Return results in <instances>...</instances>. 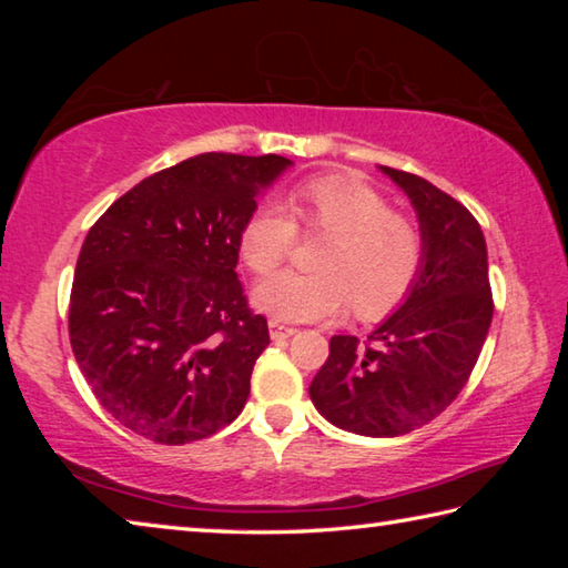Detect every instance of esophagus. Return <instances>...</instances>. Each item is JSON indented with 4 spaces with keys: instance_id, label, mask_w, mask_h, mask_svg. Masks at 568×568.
I'll use <instances>...</instances> for the list:
<instances>
[{
    "instance_id": "obj_1",
    "label": "esophagus",
    "mask_w": 568,
    "mask_h": 568,
    "mask_svg": "<svg viewBox=\"0 0 568 568\" xmlns=\"http://www.w3.org/2000/svg\"><path fill=\"white\" fill-rule=\"evenodd\" d=\"M267 328H271V338L273 341H285V338H291V335L297 333L295 328H291V325H283V323H277V321H271V325H267Z\"/></svg>"
}]
</instances>
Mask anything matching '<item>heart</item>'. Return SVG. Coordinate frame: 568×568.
Here are the masks:
<instances>
[{
  "label": "heart",
  "mask_w": 568,
  "mask_h": 568,
  "mask_svg": "<svg viewBox=\"0 0 568 568\" xmlns=\"http://www.w3.org/2000/svg\"><path fill=\"white\" fill-rule=\"evenodd\" d=\"M283 205L263 203L240 227L237 250L247 271L267 273L291 253L295 220L333 233L318 265L325 271H277L253 287L257 311L283 323H311L355 305L361 318L390 313L420 271L423 245L406 217L390 213L381 192L353 175H318L287 192Z\"/></svg>",
  "instance_id": "heart-1"
}]
</instances>
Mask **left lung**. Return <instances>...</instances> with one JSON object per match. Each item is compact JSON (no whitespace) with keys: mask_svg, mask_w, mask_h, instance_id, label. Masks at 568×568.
<instances>
[{"mask_svg":"<svg viewBox=\"0 0 568 568\" xmlns=\"http://www.w3.org/2000/svg\"><path fill=\"white\" fill-rule=\"evenodd\" d=\"M418 217L420 271L408 295L368 341L333 335L311 400L348 434H410L450 406L491 328L494 301L480 225L468 210L410 172L378 165Z\"/></svg>","mask_w":568,"mask_h":568,"instance_id":"obj_1","label":"left lung"}]
</instances>
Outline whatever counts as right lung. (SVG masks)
I'll use <instances>...</instances> for the list:
<instances>
[{
	"label": "right lung",
	"mask_w": 568,
	"mask_h": 568,
	"mask_svg": "<svg viewBox=\"0 0 568 568\" xmlns=\"http://www.w3.org/2000/svg\"><path fill=\"white\" fill-rule=\"evenodd\" d=\"M293 165L205 152L155 172L84 237L70 343L94 398L132 434L182 446L233 423L271 335L237 281V237Z\"/></svg>",
	"instance_id": "1"
}]
</instances>
